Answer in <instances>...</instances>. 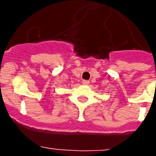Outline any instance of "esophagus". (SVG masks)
Returning <instances> with one entry per match:
<instances>
[{"instance_id": "34e87169", "label": "esophagus", "mask_w": 156, "mask_h": 156, "mask_svg": "<svg viewBox=\"0 0 156 156\" xmlns=\"http://www.w3.org/2000/svg\"><path fill=\"white\" fill-rule=\"evenodd\" d=\"M82 83L83 85H88V84H89V81H88V80H83Z\"/></svg>"}]
</instances>
